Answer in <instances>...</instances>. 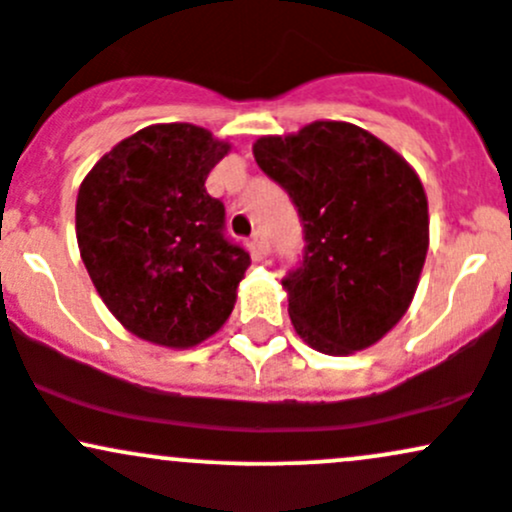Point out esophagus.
Instances as JSON below:
<instances>
[{"mask_svg": "<svg viewBox=\"0 0 512 512\" xmlns=\"http://www.w3.org/2000/svg\"><path fill=\"white\" fill-rule=\"evenodd\" d=\"M251 251L258 258H266L268 256V241H266V234L263 232H254L251 234Z\"/></svg>", "mask_w": 512, "mask_h": 512, "instance_id": "1", "label": "esophagus"}]
</instances>
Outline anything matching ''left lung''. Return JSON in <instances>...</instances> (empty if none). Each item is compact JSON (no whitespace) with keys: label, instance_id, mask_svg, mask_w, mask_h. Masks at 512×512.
<instances>
[{"label":"left lung","instance_id":"obj_1","mask_svg":"<svg viewBox=\"0 0 512 512\" xmlns=\"http://www.w3.org/2000/svg\"><path fill=\"white\" fill-rule=\"evenodd\" d=\"M258 168L298 207L305 254L283 278L295 332L346 356L408 312L427 246V195L403 156L361 126L315 122L261 136Z\"/></svg>","mask_w":512,"mask_h":512}]
</instances>
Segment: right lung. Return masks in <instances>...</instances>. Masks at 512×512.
I'll list each match as a JSON object with an SVG mask.
<instances>
[{"mask_svg": "<svg viewBox=\"0 0 512 512\" xmlns=\"http://www.w3.org/2000/svg\"><path fill=\"white\" fill-rule=\"evenodd\" d=\"M229 153L195 124H153L85 175L75 205L82 263L114 317L146 342L188 349L232 315L249 251L205 190Z\"/></svg>", "mask_w": 512, "mask_h": 512, "instance_id": "obj_1", "label": "right lung"}]
</instances>
